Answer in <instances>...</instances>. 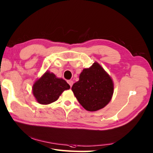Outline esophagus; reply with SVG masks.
Listing matches in <instances>:
<instances>
[{"label": "esophagus", "mask_w": 153, "mask_h": 153, "mask_svg": "<svg viewBox=\"0 0 153 153\" xmlns=\"http://www.w3.org/2000/svg\"><path fill=\"white\" fill-rule=\"evenodd\" d=\"M67 83H68L69 86H70V87H71L72 85H73V84H74V82L72 80H68V81H67Z\"/></svg>", "instance_id": "esophagus-1"}]
</instances>
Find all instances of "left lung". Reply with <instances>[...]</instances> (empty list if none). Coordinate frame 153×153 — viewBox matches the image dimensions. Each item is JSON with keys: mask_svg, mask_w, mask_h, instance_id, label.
<instances>
[{"mask_svg": "<svg viewBox=\"0 0 153 153\" xmlns=\"http://www.w3.org/2000/svg\"><path fill=\"white\" fill-rule=\"evenodd\" d=\"M74 95L85 109L96 111L107 105L112 98L113 83L102 67L94 63L84 69L78 82L71 88Z\"/></svg>", "mask_w": 153, "mask_h": 153, "instance_id": "1", "label": "left lung"}]
</instances>
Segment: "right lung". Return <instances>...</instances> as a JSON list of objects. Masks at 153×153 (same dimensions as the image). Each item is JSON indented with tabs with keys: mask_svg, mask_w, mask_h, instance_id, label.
<instances>
[{
	"mask_svg": "<svg viewBox=\"0 0 153 153\" xmlns=\"http://www.w3.org/2000/svg\"><path fill=\"white\" fill-rule=\"evenodd\" d=\"M69 88L66 81L46 71L34 83L32 90L33 96L40 104L48 105L56 101L64 90Z\"/></svg>",
	"mask_w": 153,
	"mask_h": 153,
	"instance_id": "right-lung-1",
	"label": "right lung"
}]
</instances>
